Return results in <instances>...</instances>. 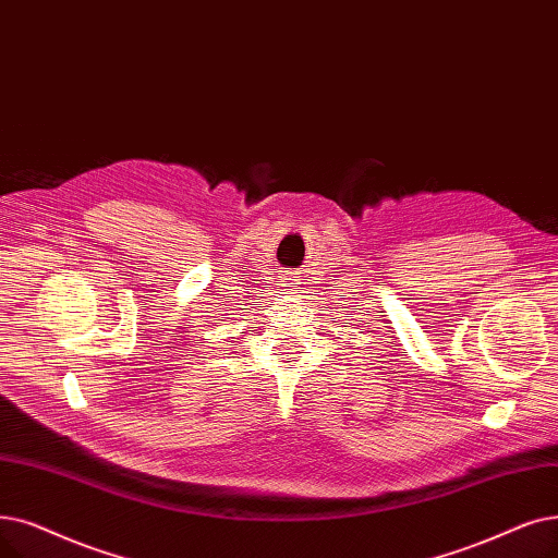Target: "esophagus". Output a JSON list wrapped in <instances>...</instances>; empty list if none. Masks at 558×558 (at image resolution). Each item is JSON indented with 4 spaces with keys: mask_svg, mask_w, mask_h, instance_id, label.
Returning <instances> with one entry per match:
<instances>
[{
    "mask_svg": "<svg viewBox=\"0 0 558 558\" xmlns=\"http://www.w3.org/2000/svg\"><path fill=\"white\" fill-rule=\"evenodd\" d=\"M294 284H296V282H294Z\"/></svg>",
    "mask_w": 558,
    "mask_h": 558,
    "instance_id": "1",
    "label": "esophagus"
}]
</instances>
